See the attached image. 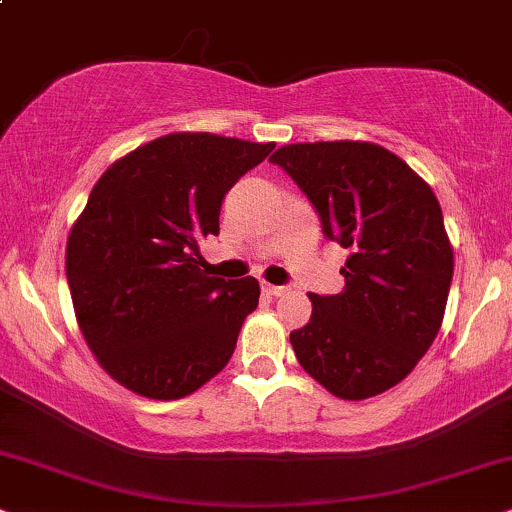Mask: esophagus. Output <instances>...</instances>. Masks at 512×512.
<instances>
[{"instance_id":"1","label":"esophagus","mask_w":512,"mask_h":512,"mask_svg":"<svg viewBox=\"0 0 512 512\" xmlns=\"http://www.w3.org/2000/svg\"><path fill=\"white\" fill-rule=\"evenodd\" d=\"M262 290L267 295H274V297H281L283 293H286V286H271V283H262Z\"/></svg>"}]
</instances>
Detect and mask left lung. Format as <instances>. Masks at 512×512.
<instances>
[{
    "instance_id": "left-lung-1",
    "label": "left lung",
    "mask_w": 512,
    "mask_h": 512,
    "mask_svg": "<svg viewBox=\"0 0 512 512\" xmlns=\"http://www.w3.org/2000/svg\"><path fill=\"white\" fill-rule=\"evenodd\" d=\"M283 167L349 250L338 295H309L312 319L290 333L295 357L340 399L390 390L428 352L442 326L454 248L439 200L404 160L371 141L281 146Z\"/></svg>"
}]
</instances>
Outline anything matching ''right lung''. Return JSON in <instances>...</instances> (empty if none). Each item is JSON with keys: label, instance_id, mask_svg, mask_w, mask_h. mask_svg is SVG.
<instances>
[{"label": "right lung", "instance_id": "right-lung-1", "mask_svg": "<svg viewBox=\"0 0 512 512\" xmlns=\"http://www.w3.org/2000/svg\"><path fill=\"white\" fill-rule=\"evenodd\" d=\"M276 144L174 132L115 160L66 245L80 331L103 371L148 399H181L229 364L257 278L200 269L231 186Z\"/></svg>", "mask_w": 512, "mask_h": 512}]
</instances>
